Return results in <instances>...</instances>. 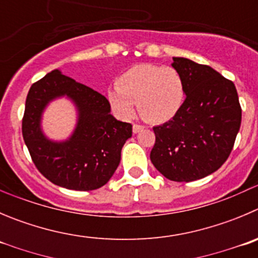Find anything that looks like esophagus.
Returning <instances> with one entry per match:
<instances>
[{"label": "esophagus", "instance_id": "1", "mask_svg": "<svg viewBox=\"0 0 258 258\" xmlns=\"http://www.w3.org/2000/svg\"><path fill=\"white\" fill-rule=\"evenodd\" d=\"M143 129H144L143 125H141V124H133V133H134V134L139 133V132L143 131Z\"/></svg>", "mask_w": 258, "mask_h": 258}]
</instances>
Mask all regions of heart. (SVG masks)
<instances>
[{"label":"heart","mask_w":258,"mask_h":258,"mask_svg":"<svg viewBox=\"0 0 258 258\" xmlns=\"http://www.w3.org/2000/svg\"><path fill=\"white\" fill-rule=\"evenodd\" d=\"M112 110L122 119H131L138 106L142 117L153 124L170 121L185 100V86L180 73L171 67L151 63L133 66L107 91Z\"/></svg>","instance_id":"obj_1"}]
</instances>
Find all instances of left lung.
Masks as SVG:
<instances>
[{"label": "left lung", "mask_w": 258, "mask_h": 258, "mask_svg": "<svg viewBox=\"0 0 258 258\" xmlns=\"http://www.w3.org/2000/svg\"><path fill=\"white\" fill-rule=\"evenodd\" d=\"M186 99L173 119L154 126V167L166 178L188 182L215 172L229 157L242 120L234 83L205 64L173 58Z\"/></svg>", "instance_id": "left-lung-1"}]
</instances>
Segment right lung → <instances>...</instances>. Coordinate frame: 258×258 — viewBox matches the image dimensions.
<instances>
[{"mask_svg": "<svg viewBox=\"0 0 258 258\" xmlns=\"http://www.w3.org/2000/svg\"><path fill=\"white\" fill-rule=\"evenodd\" d=\"M67 94L80 110L75 134L64 144H53L40 132V115L51 98ZM132 124L110 114L104 95L51 71L29 90L23 116V137L39 172L54 185L88 191L104 186L120 163L121 148L132 137Z\"/></svg>", "mask_w": 258, "mask_h": 258, "instance_id": "add662e5", "label": "right lung"}]
</instances>
